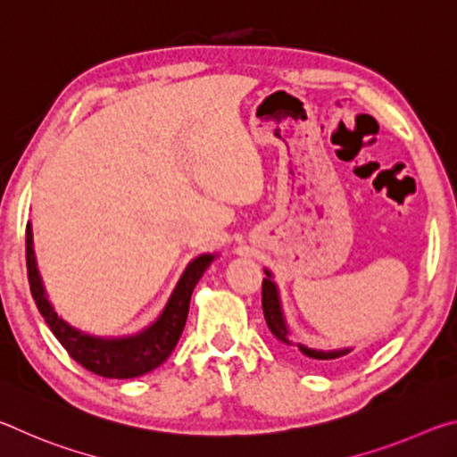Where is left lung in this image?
Wrapping results in <instances>:
<instances>
[{
  "instance_id": "obj_1",
  "label": "left lung",
  "mask_w": 457,
  "mask_h": 457,
  "mask_svg": "<svg viewBox=\"0 0 457 457\" xmlns=\"http://www.w3.org/2000/svg\"><path fill=\"white\" fill-rule=\"evenodd\" d=\"M264 272H266V278L264 282H262V308H264V319H266L268 328L278 340H282L284 345H294L290 340L288 324H286L284 312H282L280 292H278V286L272 280V272H270V270H264ZM294 346H296L303 354H306L308 359H316V361H332V359L345 357V354H349L353 351V349H335V351L311 349V346H306L303 343H296Z\"/></svg>"
}]
</instances>
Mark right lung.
<instances>
[{"label":"right lung","mask_w":457,"mask_h":457,"mask_svg":"<svg viewBox=\"0 0 457 457\" xmlns=\"http://www.w3.org/2000/svg\"><path fill=\"white\" fill-rule=\"evenodd\" d=\"M213 258V253H204V256H197L189 262V266L185 268L179 282L175 286L171 298L165 304L163 312L145 330L119 338L95 337L68 324L54 311L52 303L46 296L42 278L36 266L32 226L29 223L26 226L28 280L37 311L44 316L54 337L60 340V345L64 346L76 362H80L90 373L108 378L141 377L157 369L159 365H163L169 354L173 353L177 340H179L183 332L185 320H187L193 288H195V284L204 276L205 270L210 268Z\"/></svg>","instance_id":"right-lung-1"}]
</instances>
